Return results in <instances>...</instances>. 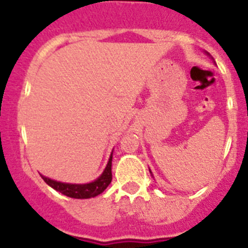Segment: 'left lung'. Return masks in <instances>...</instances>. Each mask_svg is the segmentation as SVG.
Wrapping results in <instances>:
<instances>
[{
    "label": "left lung",
    "instance_id": "left-lung-1",
    "mask_svg": "<svg viewBox=\"0 0 248 248\" xmlns=\"http://www.w3.org/2000/svg\"><path fill=\"white\" fill-rule=\"evenodd\" d=\"M206 53H207V52H206ZM207 56H210V54L209 53H207ZM149 171H150V169H149ZM151 172V171H150Z\"/></svg>",
    "mask_w": 248,
    "mask_h": 248
}]
</instances>
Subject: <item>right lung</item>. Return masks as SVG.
<instances>
[{"instance_id":"obj_1","label":"right lung","mask_w":248,"mask_h":248,"mask_svg":"<svg viewBox=\"0 0 248 248\" xmlns=\"http://www.w3.org/2000/svg\"><path fill=\"white\" fill-rule=\"evenodd\" d=\"M111 160H113V153L110 154L109 161L105 166L103 174L98 177L97 180L92 181L88 184H67V183H61V181L52 180L49 177H46L43 175V180L50 186L53 187L57 191L62 192L63 195L68 196V198L73 199H91L95 198L99 194H102L109 184L111 183Z\"/></svg>"}]
</instances>
